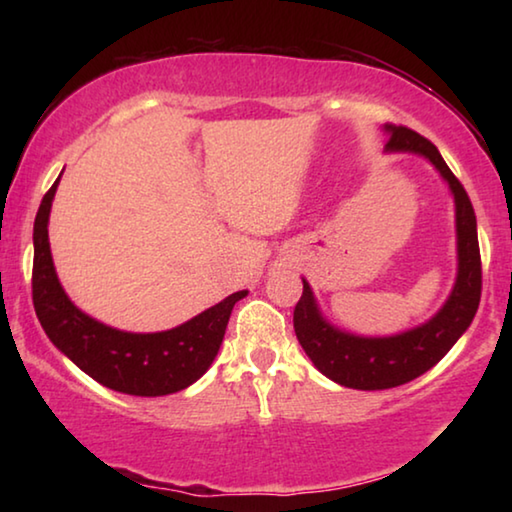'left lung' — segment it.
Returning a JSON list of instances; mask_svg holds the SVG:
<instances>
[{"label":"left lung","instance_id":"8db88e82","mask_svg":"<svg viewBox=\"0 0 512 512\" xmlns=\"http://www.w3.org/2000/svg\"><path fill=\"white\" fill-rule=\"evenodd\" d=\"M386 133L388 153L422 155L452 189L458 273L443 309L424 325L395 336H357L329 325L320 314L307 280H302V296L293 309V329L302 350L325 377L357 391L395 388L431 370L470 327L481 300V253L470 196L427 137L406 126H386Z\"/></svg>","mask_w":512,"mask_h":512}]
</instances>
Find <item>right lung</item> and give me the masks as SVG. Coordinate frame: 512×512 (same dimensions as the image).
Here are the masks:
<instances>
[{
  "label": "right lung",
  "instance_id": "right-lung-1",
  "mask_svg": "<svg viewBox=\"0 0 512 512\" xmlns=\"http://www.w3.org/2000/svg\"><path fill=\"white\" fill-rule=\"evenodd\" d=\"M58 180L42 198L33 223V307L49 341L112 391L160 397L192 386L212 366L232 307L248 291L232 293L187 323L153 334L121 332L83 314L60 287L49 250L47 223Z\"/></svg>",
  "mask_w": 512,
  "mask_h": 512
}]
</instances>
